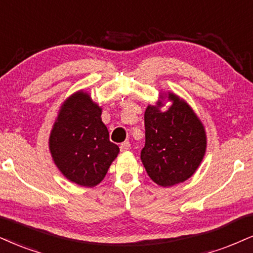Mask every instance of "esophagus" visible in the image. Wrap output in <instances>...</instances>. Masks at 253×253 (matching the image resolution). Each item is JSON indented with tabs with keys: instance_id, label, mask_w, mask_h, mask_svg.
<instances>
[{
	"instance_id": "1",
	"label": "esophagus",
	"mask_w": 253,
	"mask_h": 253,
	"mask_svg": "<svg viewBox=\"0 0 253 253\" xmlns=\"http://www.w3.org/2000/svg\"><path fill=\"white\" fill-rule=\"evenodd\" d=\"M120 149H121V151H127L130 149V143L129 142H123L120 145Z\"/></svg>"
}]
</instances>
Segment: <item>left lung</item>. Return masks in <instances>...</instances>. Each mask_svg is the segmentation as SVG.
Here are the masks:
<instances>
[{"instance_id":"8db88e82","label":"left lung","mask_w":253,"mask_h":253,"mask_svg":"<svg viewBox=\"0 0 253 253\" xmlns=\"http://www.w3.org/2000/svg\"><path fill=\"white\" fill-rule=\"evenodd\" d=\"M170 105L165 111L166 103ZM145 146L141 160L149 177L163 188L185 182L197 171L208 138L204 124L185 99L161 90L144 112Z\"/></svg>"}]
</instances>
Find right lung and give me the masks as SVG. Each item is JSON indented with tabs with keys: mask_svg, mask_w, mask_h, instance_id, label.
Segmentation results:
<instances>
[{
	"mask_svg": "<svg viewBox=\"0 0 253 253\" xmlns=\"http://www.w3.org/2000/svg\"><path fill=\"white\" fill-rule=\"evenodd\" d=\"M101 115L102 107L91 95L77 90L62 102L49 135V151L57 169L84 188L98 185L120 152L109 141Z\"/></svg>",
	"mask_w": 253,
	"mask_h": 253,
	"instance_id": "add662e5",
	"label": "right lung"
}]
</instances>
